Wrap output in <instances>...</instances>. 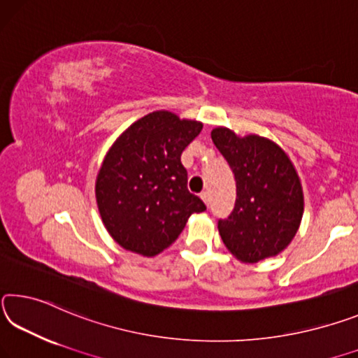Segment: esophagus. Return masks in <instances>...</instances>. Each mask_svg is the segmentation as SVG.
<instances>
[{
  "label": "esophagus",
  "mask_w": 358,
  "mask_h": 358,
  "mask_svg": "<svg viewBox=\"0 0 358 358\" xmlns=\"http://www.w3.org/2000/svg\"><path fill=\"white\" fill-rule=\"evenodd\" d=\"M201 200L204 201V204H209V192H203L201 193Z\"/></svg>",
  "instance_id": "1"
}]
</instances>
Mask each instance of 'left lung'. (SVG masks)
Returning <instances> with one entry per match:
<instances>
[{"label": "left lung", "mask_w": 358, "mask_h": 358, "mask_svg": "<svg viewBox=\"0 0 358 358\" xmlns=\"http://www.w3.org/2000/svg\"><path fill=\"white\" fill-rule=\"evenodd\" d=\"M210 138L236 179L233 213L219 220L222 241L243 263L276 257L295 238L304 210L294 163L279 144L259 134L239 136L217 127Z\"/></svg>", "instance_id": "8db88e82"}]
</instances>
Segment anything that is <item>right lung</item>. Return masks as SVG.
<instances>
[{
	"label": "right lung",
	"instance_id": "obj_1",
	"mask_svg": "<svg viewBox=\"0 0 358 358\" xmlns=\"http://www.w3.org/2000/svg\"><path fill=\"white\" fill-rule=\"evenodd\" d=\"M203 124L169 110L141 117L115 139L99 168L95 196L108 233L125 250L154 257L206 206L187 190L180 154Z\"/></svg>",
	"mask_w": 358,
	"mask_h": 358
}]
</instances>
